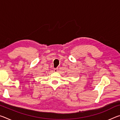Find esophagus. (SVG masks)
Instances as JSON below:
<instances>
[{"label": "esophagus", "instance_id": "esophagus-1", "mask_svg": "<svg viewBox=\"0 0 120 120\" xmlns=\"http://www.w3.org/2000/svg\"><path fill=\"white\" fill-rule=\"evenodd\" d=\"M54 71L56 72H58V68H54Z\"/></svg>", "mask_w": 120, "mask_h": 120}]
</instances>
